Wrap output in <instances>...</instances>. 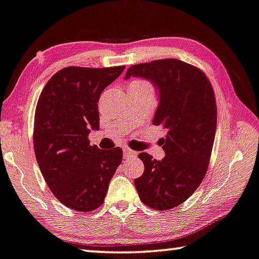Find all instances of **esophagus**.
I'll return each instance as SVG.
<instances>
[{
  "instance_id": "esophagus-1",
  "label": "esophagus",
  "mask_w": 259,
  "mask_h": 259,
  "mask_svg": "<svg viewBox=\"0 0 259 259\" xmlns=\"http://www.w3.org/2000/svg\"><path fill=\"white\" fill-rule=\"evenodd\" d=\"M123 156H124V158L126 159V158H129V157L136 156V152L133 151V150H130V149H123Z\"/></svg>"
}]
</instances>
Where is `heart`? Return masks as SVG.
Instances as JSON below:
<instances>
[{
  "label": "heart",
  "mask_w": 259,
  "mask_h": 259,
  "mask_svg": "<svg viewBox=\"0 0 259 259\" xmlns=\"http://www.w3.org/2000/svg\"><path fill=\"white\" fill-rule=\"evenodd\" d=\"M152 88L151 84H150L148 81L142 80V79H136L134 81H131L129 88Z\"/></svg>",
  "instance_id": "heart-1"
}]
</instances>
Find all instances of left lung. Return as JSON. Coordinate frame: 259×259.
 <instances>
[{
  "mask_svg": "<svg viewBox=\"0 0 259 259\" xmlns=\"http://www.w3.org/2000/svg\"><path fill=\"white\" fill-rule=\"evenodd\" d=\"M130 76L148 79L159 91L152 123L167 133L160 138L163 159L138 154L144 173L135 186L148 207L172 209L186 201L206 176L218 119L213 87L201 69L178 59L133 65L125 79Z\"/></svg>",
  "mask_w": 259,
  "mask_h": 259,
  "instance_id": "1",
  "label": "left lung"
}]
</instances>
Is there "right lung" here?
<instances>
[{
  "mask_svg": "<svg viewBox=\"0 0 259 259\" xmlns=\"http://www.w3.org/2000/svg\"><path fill=\"white\" fill-rule=\"evenodd\" d=\"M125 66L60 69L38 99L33 148L38 166L53 195L71 209L93 211L105 201L121 164V148L91 145V130L100 129L98 102L103 90Z\"/></svg>",
  "mask_w": 259,
  "mask_h": 259,
  "instance_id": "obj_1",
  "label": "right lung"
}]
</instances>
